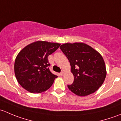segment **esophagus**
Segmentation results:
<instances>
[{
    "label": "esophagus",
    "instance_id": "1",
    "mask_svg": "<svg viewBox=\"0 0 121 121\" xmlns=\"http://www.w3.org/2000/svg\"><path fill=\"white\" fill-rule=\"evenodd\" d=\"M63 75H64V72L63 71H61L60 73V76H63Z\"/></svg>",
    "mask_w": 121,
    "mask_h": 121
}]
</instances>
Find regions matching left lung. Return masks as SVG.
I'll return each instance as SVG.
<instances>
[{
  "instance_id": "obj_1",
  "label": "left lung",
  "mask_w": 121,
  "mask_h": 121,
  "mask_svg": "<svg viewBox=\"0 0 121 121\" xmlns=\"http://www.w3.org/2000/svg\"><path fill=\"white\" fill-rule=\"evenodd\" d=\"M71 65L74 81L67 86L78 96L94 93L102 85L107 75L105 64L98 52L82 43H65L60 47Z\"/></svg>"
}]
</instances>
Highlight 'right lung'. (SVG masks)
Returning <instances> with one entry per match:
<instances>
[{
    "instance_id": "1",
    "label": "right lung",
    "mask_w": 121,
    "mask_h": 121,
    "mask_svg": "<svg viewBox=\"0 0 121 121\" xmlns=\"http://www.w3.org/2000/svg\"><path fill=\"white\" fill-rule=\"evenodd\" d=\"M60 46L57 43L38 41L20 51L15 60L14 73L23 88L36 94L51 87L57 76L50 71L48 57Z\"/></svg>"
}]
</instances>
